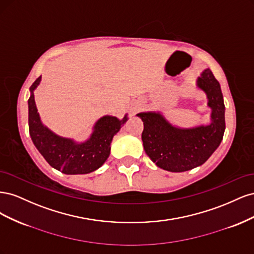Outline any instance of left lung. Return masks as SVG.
Instances as JSON below:
<instances>
[{
	"mask_svg": "<svg viewBox=\"0 0 254 254\" xmlns=\"http://www.w3.org/2000/svg\"><path fill=\"white\" fill-rule=\"evenodd\" d=\"M196 88L202 91L211 109L210 122L195 127L174 125L161 111L136 114L144 124V150L153 163L164 171L182 173L202 165L218 148L224 137L225 104L220 84L210 68L196 79Z\"/></svg>",
	"mask_w": 254,
	"mask_h": 254,
	"instance_id": "left-lung-1",
	"label": "left lung"
}]
</instances>
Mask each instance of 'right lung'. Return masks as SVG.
<instances>
[{"label":"right lung","instance_id":"add662e5","mask_svg":"<svg viewBox=\"0 0 254 254\" xmlns=\"http://www.w3.org/2000/svg\"><path fill=\"white\" fill-rule=\"evenodd\" d=\"M40 82L41 76L29 88L28 99L29 135L36 148L52 167L64 174L82 175L98 170L109 158L113 136L126 124L128 114L122 120L113 115L99 118L86 141L58 135L43 124L38 112L35 90Z\"/></svg>","mask_w":254,"mask_h":254}]
</instances>
